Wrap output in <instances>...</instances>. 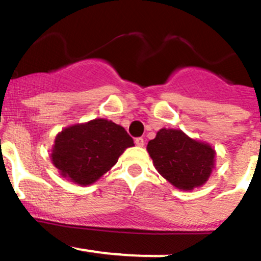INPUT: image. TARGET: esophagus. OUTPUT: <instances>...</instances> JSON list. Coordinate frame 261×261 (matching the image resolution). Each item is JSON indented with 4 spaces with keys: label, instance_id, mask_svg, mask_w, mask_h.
Wrapping results in <instances>:
<instances>
[{
    "label": "esophagus",
    "instance_id": "34e87169",
    "mask_svg": "<svg viewBox=\"0 0 261 261\" xmlns=\"http://www.w3.org/2000/svg\"><path fill=\"white\" fill-rule=\"evenodd\" d=\"M134 143H136L138 147H143L144 146V139L141 138V137H138V138L134 139Z\"/></svg>",
    "mask_w": 261,
    "mask_h": 261
}]
</instances>
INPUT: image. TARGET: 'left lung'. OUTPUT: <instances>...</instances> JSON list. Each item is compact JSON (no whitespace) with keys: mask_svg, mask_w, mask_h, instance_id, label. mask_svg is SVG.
I'll list each match as a JSON object with an SVG mask.
<instances>
[{"mask_svg":"<svg viewBox=\"0 0 261 261\" xmlns=\"http://www.w3.org/2000/svg\"><path fill=\"white\" fill-rule=\"evenodd\" d=\"M147 150L155 170L178 190L202 186L215 167V149L190 138L181 129H160L148 142Z\"/></svg>","mask_w":261,"mask_h":261,"instance_id":"1","label":"left lung"}]
</instances>
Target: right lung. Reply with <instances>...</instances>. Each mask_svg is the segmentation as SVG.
<instances>
[{
  "label": "right lung",
  "instance_id": "obj_1",
  "mask_svg": "<svg viewBox=\"0 0 261 261\" xmlns=\"http://www.w3.org/2000/svg\"><path fill=\"white\" fill-rule=\"evenodd\" d=\"M133 146L124 128L98 118L61 130L55 138L51 161L61 176L88 186L111 170L119 155Z\"/></svg>",
  "mask_w": 261,
  "mask_h": 261
}]
</instances>
